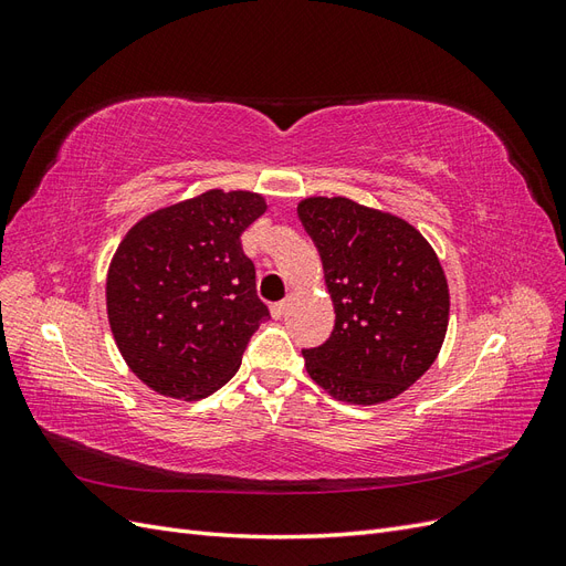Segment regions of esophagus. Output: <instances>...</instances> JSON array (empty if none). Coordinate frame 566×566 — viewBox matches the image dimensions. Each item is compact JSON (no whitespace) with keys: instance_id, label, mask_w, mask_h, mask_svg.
<instances>
[{"instance_id":"esophagus-1","label":"esophagus","mask_w":566,"mask_h":566,"mask_svg":"<svg viewBox=\"0 0 566 566\" xmlns=\"http://www.w3.org/2000/svg\"><path fill=\"white\" fill-rule=\"evenodd\" d=\"M287 312V300H281V302H273L271 304V316L273 318H283Z\"/></svg>"}]
</instances>
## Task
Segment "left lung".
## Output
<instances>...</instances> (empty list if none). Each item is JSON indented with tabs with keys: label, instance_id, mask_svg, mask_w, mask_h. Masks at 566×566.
I'll use <instances>...</instances> for the list:
<instances>
[{
	"label": "left lung",
	"instance_id": "8db88e82",
	"mask_svg": "<svg viewBox=\"0 0 566 566\" xmlns=\"http://www.w3.org/2000/svg\"><path fill=\"white\" fill-rule=\"evenodd\" d=\"M304 231L321 254L335 325L302 349L306 373L337 401L382 403L434 364L449 328V285L408 221L349 198H306Z\"/></svg>",
	"mask_w": 566,
	"mask_h": 566
}]
</instances>
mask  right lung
Masks as SVG:
<instances>
[{
	"mask_svg": "<svg viewBox=\"0 0 566 566\" xmlns=\"http://www.w3.org/2000/svg\"><path fill=\"white\" fill-rule=\"evenodd\" d=\"M260 193L205 191L134 224L106 281L111 331L132 373L172 399H205L241 368L269 318L241 235Z\"/></svg>",
	"mask_w": 566,
	"mask_h": 566,
	"instance_id": "obj_1",
	"label": "right lung"
}]
</instances>
